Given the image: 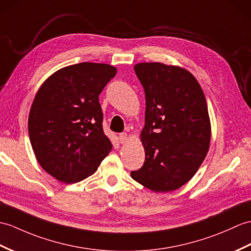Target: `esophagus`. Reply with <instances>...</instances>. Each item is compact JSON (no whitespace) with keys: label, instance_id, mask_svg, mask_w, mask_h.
Instances as JSON below:
<instances>
[{"label":"esophagus","instance_id":"esophagus-1","mask_svg":"<svg viewBox=\"0 0 251 251\" xmlns=\"http://www.w3.org/2000/svg\"><path fill=\"white\" fill-rule=\"evenodd\" d=\"M119 138H120V142L122 144H124V143H126L128 141V139H129V136H128V133L123 132V133H120Z\"/></svg>","mask_w":251,"mask_h":251}]
</instances>
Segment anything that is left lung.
<instances>
[{
  "instance_id": "1",
  "label": "left lung",
  "mask_w": 251,
  "mask_h": 251,
  "mask_svg": "<svg viewBox=\"0 0 251 251\" xmlns=\"http://www.w3.org/2000/svg\"><path fill=\"white\" fill-rule=\"evenodd\" d=\"M145 93V125L140 140L145 152L131 177L155 192L176 190L192 178L211 144L205 95L187 69L154 62L133 66Z\"/></svg>"
}]
</instances>
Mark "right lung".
<instances>
[{
	"instance_id": "obj_1",
	"label": "right lung",
	"mask_w": 251,
	"mask_h": 251,
	"mask_svg": "<svg viewBox=\"0 0 251 251\" xmlns=\"http://www.w3.org/2000/svg\"><path fill=\"white\" fill-rule=\"evenodd\" d=\"M116 72L104 63L69 65L49 75L35 95L27 122L33 152L60 182L89 177L111 152L98 96Z\"/></svg>"
}]
</instances>
